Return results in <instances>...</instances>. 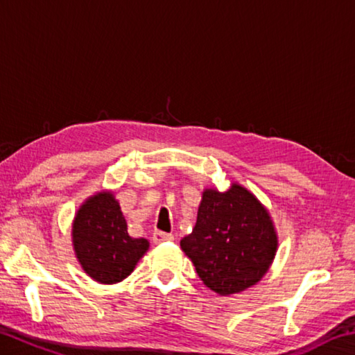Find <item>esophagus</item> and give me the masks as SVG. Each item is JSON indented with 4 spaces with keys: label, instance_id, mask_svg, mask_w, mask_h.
Here are the masks:
<instances>
[{
    "label": "esophagus",
    "instance_id": "1",
    "mask_svg": "<svg viewBox=\"0 0 355 355\" xmlns=\"http://www.w3.org/2000/svg\"><path fill=\"white\" fill-rule=\"evenodd\" d=\"M153 243H164V241H172L173 236L171 235V233H166V232H161V230H155L153 232Z\"/></svg>",
    "mask_w": 355,
    "mask_h": 355
}]
</instances>
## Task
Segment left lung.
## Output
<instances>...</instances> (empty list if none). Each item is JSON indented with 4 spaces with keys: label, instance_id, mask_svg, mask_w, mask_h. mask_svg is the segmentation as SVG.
I'll return each instance as SVG.
<instances>
[{
    "label": "left lung",
    "instance_id": "8db88e82",
    "mask_svg": "<svg viewBox=\"0 0 355 355\" xmlns=\"http://www.w3.org/2000/svg\"><path fill=\"white\" fill-rule=\"evenodd\" d=\"M180 245L203 284L228 296L263 277L275 255L277 236L255 196L232 184L225 192H203L194 230Z\"/></svg>",
    "mask_w": 355,
    "mask_h": 355
}]
</instances>
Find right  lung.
I'll list each match as a JSON object with an SVG mask.
<instances>
[{"mask_svg": "<svg viewBox=\"0 0 355 355\" xmlns=\"http://www.w3.org/2000/svg\"><path fill=\"white\" fill-rule=\"evenodd\" d=\"M73 245L81 266L100 284H117L133 272L148 241L131 238L119 202L111 192H100L78 211Z\"/></svg>", "mask_w": 355, "mask_h": 355, "instance_id": "right-lung-1", "label": "right lung"}]
</instances>
